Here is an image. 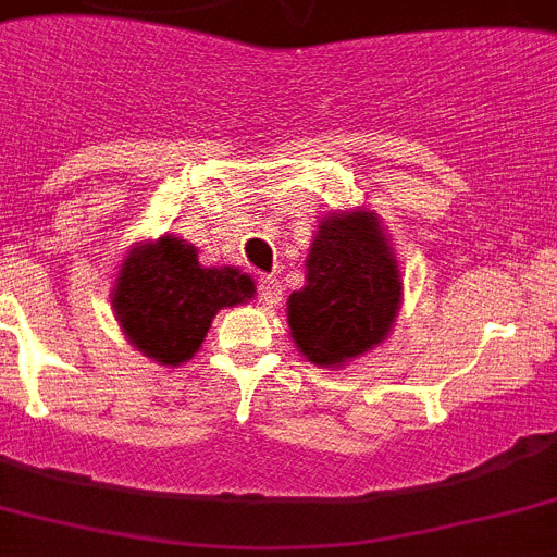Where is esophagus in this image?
I'll return each instance as SVG.
<instances>
[{
	"label": "esophagus",
	"mask_w": 557,
	"mask_h": 557,
	"mask_svg": "<svg viewBox=\"0 0 557 557\" xmlns=\"http://www.w3.org/2000/svg\"><path fill=\"white\" fill-rule=\"evenodd\" d=\"M259 296L264 307H278V301H282V282L273 278V275H264L259 282Z\"/></svg>",
	"instance_id": "1"
}]
</instances>
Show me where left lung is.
I'll list each match as a JSON object with an SVG mask.
<instances>
[{
	"label": "left lung",
	"mask_w": 557,
	"mask_h": 557,
	"mask_svg": "<svg viewBox=\"0 0 557 557\" xmlns=\"http://www.w3.org/2000/svg\"><path fill=\"white\" fill-rule=\"evenodd\" d=\"M305 287L289 293L287 324L298 352L315 367H347L387 342L404 278L379 213L335 210L312 230Z\"/></svg>",
	"instance_id": "left-lung-1"
}]
</instances>
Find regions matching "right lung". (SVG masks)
<instances>
[{
  "mask_svg": "<svg viewBox=\"0 0 557 557\" xmlns=\"http://www.w3.org/2000/svg\"><path fill=\"white\" fill-rule=\"evenodd\" d=\"M252 298V275L238 268H205L199 250L173 233L131 245L110 289L124 338L162 367L190 361L215 312Z\"/></svg>",
  "mask_w": 557,
  "mask_h": 557,
  "instance_id": "obj_1",
  "label": "right lung"
}]
</instances>
